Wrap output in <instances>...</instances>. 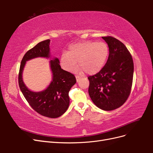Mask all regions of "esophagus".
Segmentation results:
<instances>
[{"label":"esophagus","instance_id":"1","mask_svg":"<svg viewBox=\"0 0 153 153\" xmlns=\"http://www.w3.org/2000/svg\"><path fill=\"white\" fill-rule=\"evenodd\" d=\"M76 82H79L80 80V76H76Z\"/></svg>","mask_w":153,"mask_h":153}]
</instances>
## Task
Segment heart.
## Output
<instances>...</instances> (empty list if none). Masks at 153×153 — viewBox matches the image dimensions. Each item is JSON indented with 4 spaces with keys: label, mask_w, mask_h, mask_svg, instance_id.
I'll list each match as a JSON object with an SVG mask.
<instances>
[{
    "label": "heart",
    "mask_w": 153,
    "mask_h": 153,
    "mask_svg": "<svg viewBox=\"0 0 153 153\" xmlns=\"http://www.w3.org/2000/svg\"><path fill=\"white\" fill-rule=\"evenodd\" d=\"M109 49L103 41H87L71 45L67 52L60 57V65L66 71H72L78 61L81 70L88 75H95L103 69L107 61Z\"/></svg>",
    "instance_id": "1"
}]
</instances>
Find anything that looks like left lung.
<instances>
[{"label": "left lung", "instance_id": "left-lung-1", "mask_svg": "<svg viewBox=\"0 0 153 153\" xmlns=\"http://www.w3.org/2000/svg\"><path fill=\"white\" fill-rule=\"evenodd\" d=\"M109 48L107 61L89 80V94L96 106L110 111L122 106L129 96L134 65L131 55L122 42L111 36L102 37Z\"/></svg>", "mask_w": 153, "mask_h": 153}]
</instances>
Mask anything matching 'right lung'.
Returning a JSON list of instances; mask_svg holds the SVG:
<instances>
[{"instance_id": "right-lung-1", "label": "right lung", "mask_w": 153, "mask_h": 153, "mask_svg": "<svg viewBox=\"0 0 153 153\" xmlns=\"http://www.w3.org/2000/svg\"><path fill=\"white\" fill-rule=\"evenodd\" d=\"M50 39L41 41L24 55L20 64L18 84L23 95L36 112L45 117L57 118L65 113L69 107V91L75 84V76L61 69L59 59L55 57L49 62L52 79L46 89L32 91L25 85L22 78L27 61L37 57H50Z\"/></svg>"}]
</instances>
